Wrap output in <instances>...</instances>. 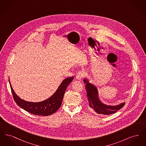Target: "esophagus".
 Wrapping results in <instances>:
<instances>
[{
    "instance_id": "1",
    "label": "esophagus",
    "mask_w": 146,
    "mask_h": 146,
    "mask_svg": "<svg viewBox=\"0 0 146 146\" xmlns=\"http://www.w3.org/2000/svg\"><path fill=\"white\" fill-rule=\"evenodd\" d=\"M85 76V73L84 72L82 71V70H80L78 72V73L76 74V79L78 80H80L82 78H83L84 76Z\"/></svg>"
}]
</instances>
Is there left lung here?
Masks as SVG:
<instances>
[{
    "label": "left lung",
    "mask_w": 146,
    "mask_h": 146,
    "mask_svg": "<svg viewBox=\"0 0 146 146\" xmlns=\"http://www.w3.org/2000/svg\"><path fill=\"white\" fill-rule=\"evenodd\" d=\"M84 82L86 84L85 89L89 105L90 108L98 114L104 115L111 114L120 110L125 105V103L114 106H107L102 104L98 98L97 88L89 83V81L86 79L84 80Z\"/></svg>",
    "instance_id": "obj_1"
}]
</instances>
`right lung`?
<instances>
[{
	"instance_id": "1",
	"label": "right lung",
	"mask_w": 146,
	"mask_h": 146,
	"mask_svg": "<svg viewBox=\"0 0 146 146\" xmlns=\"http://www.w3.org/2000/svg\"><path fill=\"white\" fill-rule=\"evenodd\" d=\"M73 79L74 77L66 78L63 80L57 90L51 97L40 102H27L22 100L14 92L10 80L9 83L14 101L19 107L33 114L48 116L54 113L61 107L64 94L67 86L72 82Z\"/></svg>"
}]
</instances>
